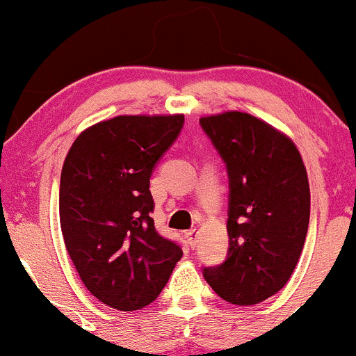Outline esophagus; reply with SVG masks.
I'll return each instance as SVG.
<instances>
[{"instance_id": "obj_1", "label": "esophagus", "mask_w": 356, "mask_h": 356, "mask_svg": "<svg viewBox=\"0 0 356 356\" xmlns=\"http://www.w3.org/2000/svg\"><path fill=\"white\" fill-rule=\"evenodd\" d=\"M185 238H186V241H188L190 246L193 248L195 244H197V229H190V231H186Z\"/></svg>"}]
</instances>
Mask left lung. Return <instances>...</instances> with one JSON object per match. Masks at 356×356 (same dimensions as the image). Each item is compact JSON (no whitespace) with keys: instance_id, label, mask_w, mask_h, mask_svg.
Here are the masks:
<instances>
[{"instance_id":"left-lung-1","label":"left lung","mask_w":356,"mask_h":356,"mask_svg":"<svg viewBox=\"0 0 356 356\" xmlns=\"http://www.w3.org/2000/svg\"><path fill=\"white\" fill-rule=\"evenodd\" d=\"M202 131L229 177L225 261L204 277L231 304L253 305L275 296L299 261L311 192L296 144L250 113L202 117Z\"/></svg>"}]
</instances>
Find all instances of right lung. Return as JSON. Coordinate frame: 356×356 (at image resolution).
Instances as JSON below:
<instances>
[{
	"label": "right lung",
	"instance_id": "add662e5",
	"mask_svg": "<svg viewBox=\"0 0 356 356\" xmlns=\"http://www.w3.org/2000/svg\"><path fill=\"white\" fill-rule=\"evenodd\" d=\"M183 115H122L79 134L64 161L59 217L83 284L118 311L156 300L181 246L154 227L149 179L181 132Z\"/></svg>",
	"mask_w": 356,
	"mask_h": 356
}]
</instances>
